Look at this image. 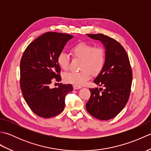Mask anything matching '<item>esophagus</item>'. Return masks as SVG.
Masks as SVG:
<instances>
[{
	"label": "esophagus",
	"instance_id": "obj_1",
	"mask_svg": "<svg viewBox=\"0 0 151 151\" xmlns=\"http://www.w3.org/2000/svg\"><path fill=\"white\" fill-rule=\"evenodd\" d=\"M82 87L81 86H77V85H74L73 86V89H81Z\"/></svg>",
	"mask_w": 151,
	"mask_h": 151
}]
</instances>
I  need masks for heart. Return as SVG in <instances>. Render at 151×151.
<instances>
[{
    "mask_svg": "<svg viewBox=\"0 0 151 151\" xmlns=\"http://www.w3.org/2000/svg\"><path fill=\"white\" fill-rule=\"evenodd\" d=\"M74 58L82 59L80 71H70L64 74L65 81L77 86L85 84L91 74L97 75L104 68L106 62V51L102 47H95L87 42H80L74 45L70 49ZM59 66L67 70L69 69L70 58L69 54L62 51L57 57Z\"/></svg>",
    "mask_w": 151,
    "mask_h": 151,
    "instance_id": "heart-1",
    "label": "heart"
}]
</instances>
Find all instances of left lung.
<instances>
[{
	"label": "left lung",
	"instance_id": "1",
	"mask_svg": "<svg viewBox=\"0 0 151 151\" xmlns=\"http://www.w3.org/2000/svg\"><path fill=\"white\" fill-rule=\"evenodd\" d=\"M88 36L104 44L106 62L93 81L102 88H89L91 95L86 110L98 119L108 120L116 117L129 101L132 70L126 50L117 41L102 34Z\"/></svg>",
	"mask_w": 151,
	"mask_h": 151
}]
</instances>
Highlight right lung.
Here are the masks:
<instances>
[{"instance_id":"add662e5","label":"right lung","mask_w":151,"mask_h":151,"mask_svg":"<svg viewBox=\"0 0 151 151\" xmlns=\"http://www.w3.org/2000/svg\"><path fill=\"white\" fill-rule=\"evenodd\" d=\"M72 37L68 34L49 32L30 43L22 54L21 89L30 110L38 116L50 118L60 114L64 110L66 95L73 91L71 84L62 83L50 88L53 81L62 79L57 57Z\"/></svg>"}]
</instances>
